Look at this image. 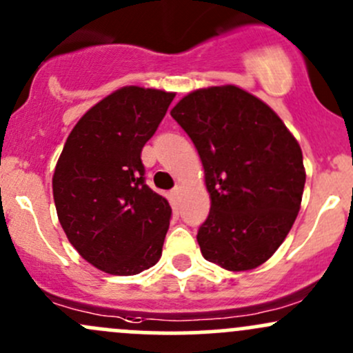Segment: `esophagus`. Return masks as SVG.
Listing matches in <instances>:
<instances>
[{"label": "esophagus", "instance_id": "esophagus-1", "mask_svg": "<svg viewBox=\"0 0 353 353\" xmlns=\"http://www.w3.org/2000/svg\"><path fill=\"white\" fill-rule=\"evenodd\" d=\"M172 195L175 196V199H178V196L181 195V187H175V188H173V190H172Z\"/></svg>", "mask_w": 353, "mask_h": 353}]
</instances>
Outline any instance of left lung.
Returning <instances> with one entry per match:
<instances>
[{"label": "left lung", "instance_id": "obj_1", "mask_svg": "<svg viewBox=\"0 0 353 353\" xmlns=\"http://www.w3.org/2000/svg\"><path fill=\"white\" fill-rule=\"evenodd\" d=\"M170 114L190 136L205 173L202 256L234 272L264 264L301 207L306 172L296 138L266 102L230 84L193 90Z\"/></svg>", "mask_w": 353, "mask_h": 353}]
</instances>
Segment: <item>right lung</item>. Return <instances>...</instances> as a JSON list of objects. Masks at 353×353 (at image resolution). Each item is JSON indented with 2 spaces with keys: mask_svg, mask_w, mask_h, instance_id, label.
Instances as JSON below:
<instances>
[{
  "mask_svg": "<svg viewBox=\"0 0 353 353\" xmlns=\"http://www.w3.org/2000/svg\"><path fill=\"white\" fill-rule=\"evenodd\" d=\"M175 92L126 85L89 109L70 131L52 188L59 222L75 251L114 276L160 261L172 207L145 183L141 150Z\"/></svg>",
  "mask_w": 353,
  "mask_h": 353,
  "instance_id": "obj_1",
  "label": "right lung"
}]
</instances>
